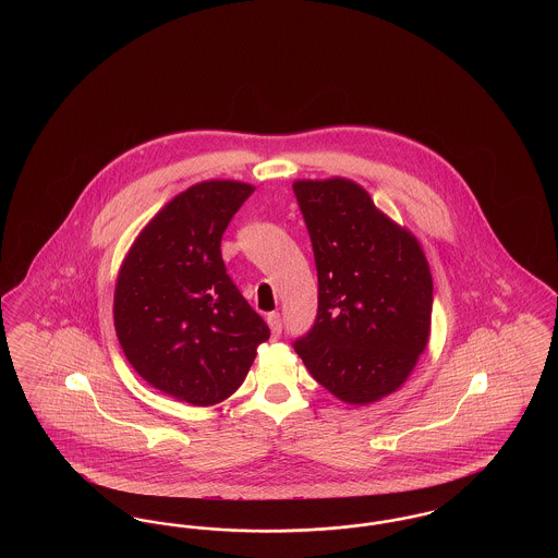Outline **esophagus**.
Listing matches in <instances>:
<instances>
[{"instance_id": "obj_1", "label": "esophagus", "mask_w": 558, "mask_h": 558, "mask_svg": "<svg viewBox=\"0 0 558 558\" xmlns=\"http://www.w3.org/2000/svg\"><path fill=\"white\" fill-rule=\"evenodd\" d=\"M267 324H269V328H271V337L278 339V337L282 335V318H280V314H278V312L267 314Z\"/></svg>"}]
</instances>
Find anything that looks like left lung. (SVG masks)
<instances>
[{
  "label": "left lung",
  "mask_w": 558,
  "mask_h": 558,
  "mask_svg": "<svg viewBox=\"0 0 558 558\" xmlns=\"http://www.w3.org/2000/svg\"><path fill=\"white\" fill-rule=\"evenodd\" d=\"M318 269V314L292 347L347 403H371L408 378L425 351L433 280L408 230L349 180L294 182Z\"/></svg>",
  "instance_id": "obj_1"
}]
</instances>
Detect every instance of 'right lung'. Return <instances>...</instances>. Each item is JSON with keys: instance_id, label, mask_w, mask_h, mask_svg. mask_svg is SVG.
<instances>
[{"instance_id": "1", "label": "right lung", "mask_w": 558, "mask_h": 558, "mask_svg": "<svg viewBox=\"0 0 558 558\" xmlns=\"http://www.w3.org/2000/svg\"><path fill=\"white\" fill-rule=\"evenodd\" d=\"M255 187H187L142 230L114 289V328L146 383L192 405L230 398L269 339L221 259V236Z\"/></svg>"}]
</instances>
